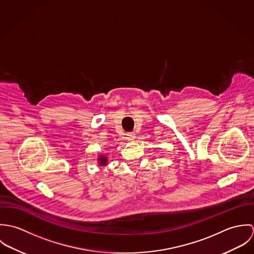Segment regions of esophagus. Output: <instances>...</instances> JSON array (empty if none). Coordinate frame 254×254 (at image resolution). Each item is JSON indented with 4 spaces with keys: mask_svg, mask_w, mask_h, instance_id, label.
I'll return each instance as SVG.
<instances>
[{
    "mask_svg": "<svg viewBox=\"0 0 254 254\" xmlns=\"http://www.w3.org/2000/svg\"><path fill=\"white\" fill-rule=\"evenodd\" d=\"M126 138H127L128 141H133L136 138V134L134 132L128 133V134H126Z\"/></svg>",
    "mask_w": 254,
    "mask_h": 254,
    "instance_id": "esophagus-1",
    "label": "esophagus"
}]
</instances>
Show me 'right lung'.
Here are the masks:
<instances>
[{
	"label": "right lung",
	"mask_w": 254,
	"mask_h": 254,
	"mask_svg": "<svg viewBox=\"0 0 254 254\" xmlns=\"http://www.w3.org/2000/svg\"><path fill=\"white\" fill-rule=\"evenodd\" d=\"M107 160H108V158L105 157V156H100L99 157V163L101 165H106L107 164Z\"/></svg>",
	"instance_id": "obj_1"
}]
</instances>
